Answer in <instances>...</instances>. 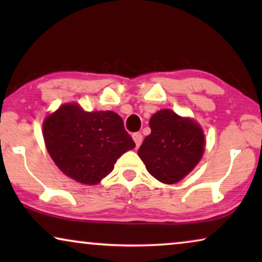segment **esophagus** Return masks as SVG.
I'll list each match as a JSON object with an SVG mask.
<instances>
[{
  "label": "esophagus",
  "instance_id": "esophagus-1",
  "mask_svg": "<svg viewBox=\"0 0 262 262\" xmlns=\"http://www.w3.org/2000/svg\"><path fill=\"white\" fill-rule=\"evenodd\" d=\"M132 138H134V141L136 143V145L139 146L142 144V141H143V136L141 132H135L134 135H132Z\"/></svg>",
  "mask_w": 262,
  "mask_h": 262
}]
</instances>
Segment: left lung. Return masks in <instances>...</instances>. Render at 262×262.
Wrapping results in <instances>:
<instances>
[{
  "label": "left lung",
  "mask_w": 262,
  "mask_h": 262,
  "mask_svg": "<svg viewBox=\"0 0 262 262\" xmlns=\"http://www.w3.org/2000/svg\"><path fill=\"white\" fill-rule=\"evenodd\" d=\"M151 134L146 136L138 155L154 178L175 184L196 166L204 154L202 127L170 110H161L150 119Z\"/></svg>",
  "instance_id": "1"
}]
</instances>
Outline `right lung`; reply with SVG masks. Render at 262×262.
Wrapping results in <instances>:
<instances>
[{
  "instance_id": "obj_1",
  "label": "right lung",
  "mask_w": 262,
  "mask_h": 262,
  "mask_svg": "<svg viewBox=\"0 0 262 262\" xmlns=\"http://www.w3.org/2000/svg\"><path fill=\"white\" fill-rule=\"evenodd\" d=\"M42 135L57 167L84 185L98 184L136 146L120 116L112 111L84 112L76 103L60 106L46 118Z\"/></svg>"
}]
</instances>
